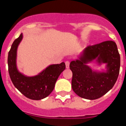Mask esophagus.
Returning a JSON list of instances; mask_svg holds the SVG:
<instances>
[{"instance_id": "esophagus-1", "label": "esophagus", "mask_w": 126, "mask_h": 126, "mask_svg": "<svg viewBox=\"0 0 126 126\" xmlns=\"http://www.w3.org/2000/svg\"><path fill=\"white\" fill-rule=\"evenodd\" d=\"M65 65H66V68H69V67H70L69 61H66V62H65Z\"/></svg>"}]
</instances>
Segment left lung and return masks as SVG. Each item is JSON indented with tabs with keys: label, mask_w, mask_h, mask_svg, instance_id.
<instances>
[{
	"label": "left lung",
	"mask_w": 126,
	"mask_h": 126,
	"mask_svg": "<svg viewBox=\"0 0 126 126\" xmlns=\"http://www.w3.org/2000/svg\"><path fill=\"white\" fill-rule=\"evenodd\" d=\"M94 62L105 69H93L89 64ZM121 58L115 42L111 40L85 48L78 58L70 62L73 76L72 89L80 98L96 99L101 98L113 87L119 74Z\"/></svg>",
	"instance_id": "obj_1"
}]
</instances>
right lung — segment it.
Returning a JSON list of instances; mask_svg holds the SVG:
<instances>
[{
	"label": "right lung",
	"instance_id": "right-lung-1",
	"mask_svg": "<svg viewBox=\"0 0 126 126\" xmlns=\"http://www.w3.org/2000/svg\"><path fill=\"white\" fill-rule=\"evenodd\" d=\"M23 37L21 33L14 41L9 52V74L14 86L24 96L33 100H40L51 93L58 77L66 66L64 62L50 64L33 76H27L19 72L17 66V51Z\"/></svg>",
	"mask_w": 126,
	"mask_h": 126
}]
</instances>
